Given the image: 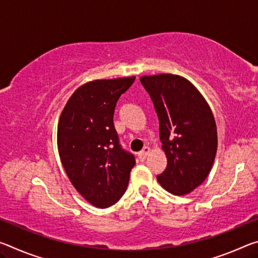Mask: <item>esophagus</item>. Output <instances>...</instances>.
<instances>
[{"mask_svg": "<svg viewBox=\"0 0 258 258\" xmlns=\"http://www.w3.org/2000/svg\"><path fill=\"white\" fill-rule=\"evenodd\" d=\"M149 152H150V148L149 147H145V148H143V150L139 154V158L141 159V160L146 159L147 156L149 155Z\"/></svg>", "mask_w": 258, "mask_h": 258, "instance_id": "1", "label": "esophagus"}]
</instances>
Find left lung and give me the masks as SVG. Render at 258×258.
Masks as SVG:
<instances>
[{
	"label": "left lung",
	"instance_id": "obj_1",
	"mask_svg": "<svg viewBox=\"0 0 258 258\" xmlns=\"http://www.w3.org/2000/svg\"><path fill=\"white\" fill-rule=\"evenodd\" d=\"M159 120L167 158L159 184L173 195L194 191L206 180L217 151V128L211 107L194 84L173 74L141 76Z\"/></svg>",
	"mask_w": 258,
	"mask_h": 258
}]
</instances>
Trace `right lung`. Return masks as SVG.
I'll use <instances>...</instances> for the list:
<instances>
[{
  "instance_id": "add662e5",
  "label": "right lung",
  "mask_w": 258,
  "mask_h": 258,
  "mask_svg": "<svg viewBox=\"0 0 258 258\" xmlns=\"http://www.w3.org/2000/svg\"><path fill=\"white\" fill-rule=\"evenodd\" d=\"M134 81L135 76L87 82L61 111L56 135L61 163L78 194L95 207L118 202L135 165L113 126L116 103Z\"/></svg>"
}]
</instances>
